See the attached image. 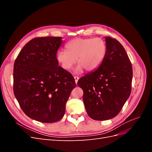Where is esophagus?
<instances>
[{"mask_svg":"<svg viewBox=\"0 0 152 152\" xmlns=\"http://www.w3.org/2000/svg\"><path fill=\"white\" fill-rule=\"evenodd\" d=\"M74 79H75V83H76V84H77L78 80H79V77H77V76H75V77H74Z\"/></svg>","mask_w":152,"mask_h":152,"instance_id":"1","label":"esophagus"}]
</instances>
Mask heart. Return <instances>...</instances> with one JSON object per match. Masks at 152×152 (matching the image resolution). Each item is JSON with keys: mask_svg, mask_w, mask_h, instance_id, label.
Returning a JSON list of instances; mask_svg holds the SVG:
<instances>
[{"mask_svg": "<svg viewBox=\"0 0 152 152\" xmlns=\"http://www.w3.org/2000/svg\"><path fill=\"white\" fill-rule=\"evenodd\" d=\"M107 45L101 38H77L69 41L65 50H59L56 59L64 70H70L76 63V73L84 70H96L103 63L107 53Z\"/></svg>", "mask_w": 152, "mask_h": 152, "instance_id": "obj_1", "label": "heart"}]
</instances>
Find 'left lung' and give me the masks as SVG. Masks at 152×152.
<instances>
[{"instance_id": "1", "label": "left lung", "mask_w": 152, "mask_h": 152, "mask_svg": "<svg viewBox=\"0 0 152 152\" xmlns=\"http://www.w3.org/2000/svg\"><path fill=\"white\" fill-rule=\"evenodd\" d=\"M105 40L108 49L102 65L77 82L86 112L96 121L117 116L131 92L132 68L125 49L115 39L105 37Z\"/></svg>"}]
</instances>
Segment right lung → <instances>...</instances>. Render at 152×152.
<instances>
[{"label": "right lung", "mask_w": 152, "mask_h": 152, "mask_svg": "<svg viewBox=\"0 0 152 152\" xmlns=\"http://www.w3.org/2000/svg\"><path fill=\"white\" fill-rule=\"evenodd\" d=\"M59 37H36L25 44L14 64L13 91L23 112L43 123L61 119L75 82L58 66Z\"/></svg>", "instance_id": "obj_1"}]
</instances>
